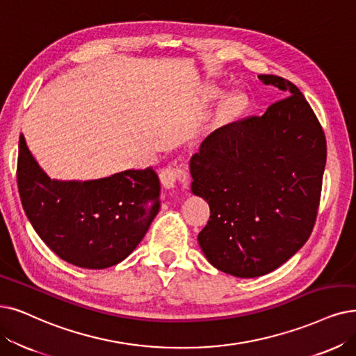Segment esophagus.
Masks as SVG:
<instances>
[{"mask_svg":"<svg viewBox=\"0 0 356 356\" xmlns=\"http://www.w3.org/2000/svg\"><path fill=\"white\" fill-rule=\"evenodd\" d=\"M159 177H161L162 186L166 190H172L178 186V184H187L188 172H187L186 168L170 165V166H168L162 170Z\"/></svg>","mask_w":356,"mask_h":356,"instance_id":"esophagus-1","label":"esophagus"}]
</instances>
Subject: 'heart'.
I'll return each mask as SVG.
<instances>
[{"label":"heart","instance_id":"obj_1","mask_svg":"<svg viewBox=\"0 0 356 356\" xmlns=\"http://www.w3.org/2000/svg\"><path fill=\"white\" fill-rule=\"evenodd\" d=\"M239 105H241V101H239V97L238 96H234V97H231L229 101L226 102V105H225V108H226V111L227 112H235V111H238L239 109Z\"/></svg>","mask_w":356,"mask_h":356}]
</instances>
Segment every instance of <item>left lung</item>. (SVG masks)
<instances>
[{"instance_id":"obj_1","label":"left lung","mask_w":356,"mask_h":356,"mask_svg":"<svg viewBox=\"0 0 356 356\" xmlns=\"http://www.w3.org/2000/svg\"><path fill=\"white\" fill-rule=\"evenodd\" d=\"M286 92L261 117L220 127L190 161L191 191L210 206L198 234L207 261L235 277L273 272L314 227L325 168L321 125L295 84L259 76Z\"/></svg>"}]
</instances>
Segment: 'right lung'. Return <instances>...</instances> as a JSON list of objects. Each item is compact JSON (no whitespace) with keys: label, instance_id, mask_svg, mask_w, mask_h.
Segmentation results:
<instances>
[{"label":"right lung","instance_id":"obj_1","mask_svg":"<svg viewBox=\"0 0 356 356\" xmlns=\"http://www.w3.org/2000/svg\"><path fill=\"white\" fill-rule=\"evenodd\" d=\"M17 186L40 239L60 259L83 268H106L129 257L161 209V182L153 168L88 181L51 179L23 134Z\"/></svg>","mask_w":356,"mask_h":356}]
</instances>
